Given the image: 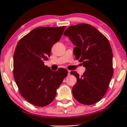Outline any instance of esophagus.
<instances>
[{
    "label": "esophagus",
    "mask_w": 127,
    "mask_h": 127,
    "mask_svg": "<svg viewBox=\"0 0 127 127\" xmlns=\"http://www.w3.org/2000/svg\"><path fill=\"white\" fill-rule=\"evenodd\" d=\"M67 74H68V76L70 75V70H67Z\"/></svg>",
    "instance_id": "1"
}]
</instances>
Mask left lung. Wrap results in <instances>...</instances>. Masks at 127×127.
<instances>
[{
    "mask_svg": "<svg viewBox=\"0 0 127 127\" xmlns=\"http://www.w3.org/2000/svg\"><path fill=\"white\" fill-rule=\"evenodd\" d=\"M64 34L75 45V58L86 67L81 76L76 71L70 72L77 79L72 88L74 98L84 105L96 103L106 93L113 74L110 43L98 29L87 24L70 26Z\"/></svg>",
    "mask_w": 127,
    "mask_h": 127,
    "instance_id": "obj_1",
    "label": "left lung"
}]
</instances>
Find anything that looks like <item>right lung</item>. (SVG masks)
I'll list each match as a JSON object with an SVG mask.
<instances>
[{"label": "right lung", "instance_id": "right-lung-1", "mask_svg": "<svg viewBox=\"0 0 127 127\" xmlns=\"http://www.w3.org/2000/svg\"><path fill=\"white\" fill-rule=\"evenodd\" d=\"M65 28H36L21 38L15 47L13 60L15 83L22 96L37 106H45L53 101L57 90L67 75L66 69L53 71L44 64Z\"/></svg>", "mask_w": 127, "mask_h": 127}]
</instances>
